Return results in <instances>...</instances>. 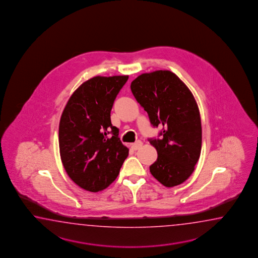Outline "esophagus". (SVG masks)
<instances>
[{"instance_id":"1","label":"esophagus","mask_w":258,"mask_h":258,"mask_svg":"<svg viewBox=\"0 0 258 258\" xmlns=\"http://www.w3.org/2000/svg\"><path fill=\"white\" fill-rule=\"evenodd\" d=\"M142 146L143 143L141 142V141H137L135 144H133V145H132V148H133L134 150H138V149L141 148Z\"/></svg>"}]
</instances>
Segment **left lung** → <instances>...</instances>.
I'll return each instance as SVG.
<instances>
[{"label": "left lung", "instance_id": "left-lung-1", "mask_svg": "<svg viewBox=\"0 0 258 258\" xmlns=\"http://www.w3.org/2000/svg\"><path fill=\"white\" fill-rule=\"evenodd\" d=\"M131 90L150 123L162 127L160 139H148L158 152L151 174L164 186L181 184L195 170L202 147L201 118L192 92L168 70L140 75Z\"/></svg>", "mask_w": 258, "mask_h": 258}]
</instances>
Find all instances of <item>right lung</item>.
Segmentation results:
<instances>
[{
  "mask_svg": "<svg viewBox=\"0 0 258 258\" xmlns=\"http://www.w3.org/2000/svg\"><path fill=\"white\" fill-rule=\"evenodd\" d=\"M128 76L95 77L73 93L60 116L59 148L68 176L99 192L114 181L129 149L110 121V110Z\"/></svg>",
  "mask_w": 258,
  "mask_h": 258,
  "instance_id": "1",
  "label": "right lung"
}]
</instances>
